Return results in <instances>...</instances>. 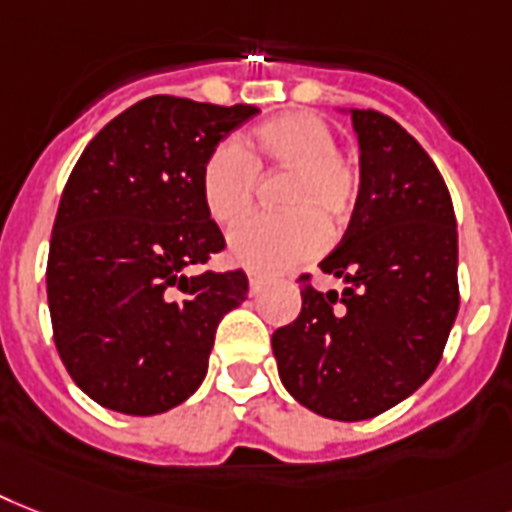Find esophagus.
Returning <instances> with one entry per match:
<instances>
[{
	"instance_id": "1",
	"label": "esophagus",
	"mask_w": 512,
	"mask_h": 512,
	"mask_svg": "<svg viewBox=\"0 0 512 512\" xmlns=\"http://www.w3.org/2000/svg\"><path fill=\"white\" fill-rule=\"evenodd\" d=\"M260 289H263V276H249V294H260Z\"/></svg>"
}]
</instances>
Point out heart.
<instances>
[{"instance_id": "obj_1", "label": "heart", "mask_w": 512, "mask_h": 512, "mask_svg": "<svg viewBox=\"0 0 512 512\" xmlns=\"http://www.w3.org/2000/svg\"><path fill=\"white\" fill-rule=\"evenodd\" d=\"M292 170L281 194L286 215H257L228 236V255L242 268L276 273L323 247V220L342 226L355 210L360 176L336 155V136L310 112H289L257 126L244 144L223 141L207 155L199 191L218 226H234L252 207L257 168Z\"/></svg>"}]
</instances>
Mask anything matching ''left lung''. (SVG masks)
Masks as SVG:
<instances>
[{"label": "left lung", "mask_w": 512, "mask_h": 512, "mask_svg": "<svg viewBox=\"0 0 512 512\" xmlns=\"http://www.w3.org/2000/svg\"><path fill=\"white\" fill-rule=\"evenodd\" d=\"M352 118L360 194L347 234L321 260L342 294L302 289L273 334L286 392L334 421H368L429 381L458 315V223L426 149L376 110Z\"/></svg>", "instance_id": "left-lung-1"}]
</instances>
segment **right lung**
Wrapping results in <instances>:
<instances>
[{
  "mask_svg": "<svg viewBox=\"0 0 512 512\" xmlns=\"http://www.w3.org/2000/svg\"><path fill=\"white\" fill-rule=\"evenodd\" d=\"M257 112L147 97L78 157L54 218L47 299L70 378L107 410L157 415L189 400L215 328L247 299L244 270H189L226 247L202 202V165Z\"/></svg>",
  "mask_w": 512,
  "mask_h": 512,
  "instance_id": "1",
  "label": "right lung"
}]
</instances>
